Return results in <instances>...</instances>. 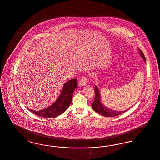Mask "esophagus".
<instances>
[{
	"instance_id": "34e87169",
	"label": "esophagus",
	"mask_w": 160,
	"mask_h": 160,
	"mask_svg": "<svg viewBox=\"0 0 160 160\" xmlns=\"http://www.w3.org/2000/svg\"><path fill=\"white\" fill-rule=\"evenodd\" d=\"M87 84V79L85 77L82 78L79 81V86H84Z\"/></svg>"
}]
</instances>
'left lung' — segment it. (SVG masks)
Returning <instances> with one entry per match:
<instances>
[{"label":"left lung","mask_w":160,"mask_h":160,"mask_svg":"<svg viewBox=\"0 0 160 160\" xmlns=\"http://www.w3.org/2000/svg\"><path fill=\"white\" fill-rule=\"evenodd\" d=\"M138 50H139L140 54L141 55V57L144 60V61L146 62V59L143 55L142 51H141L140 49H138ZM94 90H95L96 94H95L94 100L92 104V107L94 111H95L96 112L100 114L102 116H105V117H114V116L120 115L127 111L128 109L131 108H129L128 109L124 110V111H116V110L109 109V108L105 107L102 103L101 100V92H100L99 90L98 89L97 85H95Z\"/></svg>","instance_id":"8db88e82"}]
</instances>
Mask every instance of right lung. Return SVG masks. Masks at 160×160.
<instances>
[{
    "label": "right lung",
    "instance_id": "add662e5",
    "mask_svg": "<svg viewBox=\"0 0 160 160\" xmlns=\"http://www.w3.org/2000/svg\"><path fill=\"white\" fill-rule=\"evenodd\" d=\"M78 87L76 79H72L65 82L58 99L51 106L44 109L34 111L28 110L34 114L45 118H56L62 114L69 107L72 101L73 94Z\"/></svg>",
    "mask_w": 160,
    "mask_h": 160
}]
</instances>
